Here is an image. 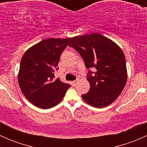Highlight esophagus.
Returning a JSON list of instances; mask_svg holds the SVG:
<instances>
[{"label": "esophagus", "mask_w": 147, "mask_h": 147, "mask_svg": "<svg viewBox=\"0 0 147 147\" xmlns=\"http://www.w3.org/2000/svg\"><path fill=\"white\" fill-rule=\"evenodd\" d=\"M78 81H79V80H78V79L75 80V81H73V82H72V85H73V86H76L77 83H78Z\"/></svg>", "instance_id": "obj_1"}]
</instances>
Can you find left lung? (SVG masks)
<instances>
[{
    "label": "left lung",
    "instance_id": "obj_1",
    "mask_svg": "<svg viewBox=\"0 0 147 147\" xmlns=\"http://www.w3.org/2000/svg\"><path fill=\"white\" fill-rule=\"evenodd\" d=\"M69 46L78 52L88 69L87 80L90 88L82 95L83 100L97 108L112 104L121 94L127 80L125 57L121 48L98 33L74 37Z\"/></svg>",
    "mask_w": 147,
    "mask_h": 147
}]
</instances>
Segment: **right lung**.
Instances as JSON below:
<instances>
[{"label": "right lung", "mask_w": 147, "mask_h": 147, "mask_svg": "<svg viewBox=\"0 0 147 147\" xmlns=\"http://www.w3.org/2000/svg\"><path fill=\"white\" fill-rule=\"evenodd\" d=\"M70 38H48L29 48L23 55L18 72V83L26 99L41 109L60 103L70 84L54 80L60 55Z\"/></svg>", "instance_id": "add662e5"}]
</instances>
